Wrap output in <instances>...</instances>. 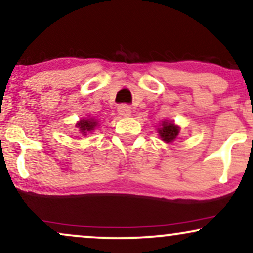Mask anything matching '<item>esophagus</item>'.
Listing matches in <instances>:
<instances>
[{
	"instance_id": "esophagus-1",
	"label": "esophagus",
	"mask_w": 253,
	"mask_h": 253,
	"mask_svg": "<svg viewBox=\"0 0 253 253\" xmlns=\"http://www.w3.org/2000/svg\"><path fill=\"white\" fill-rule=\"evenodd\" d=\"M118 113L121 115V117H128V115H130V107L127 106V104L119 106Z\"/></svg>"
}]
</instances>
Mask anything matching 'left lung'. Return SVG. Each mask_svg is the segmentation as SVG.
<instances>
[{
	"instance_id": "obj_1",
	"label": "left lung",
	"mask_w": 253,
	"mask_h": 253,
	"mask_svg": "<svg viewBox=\"0 0 253 253\" xmlns=\"http://www.w3.org/2000/svg\"><path fill=\"white\" fill-rule=\"evenodd\" d=\"M178 126H176L173 123H169V121H164L162 123V128L158 129L159 135H161L162 140L167 141V143H171L176 139L178 135Z\"/></svg>"
}]
</instances>
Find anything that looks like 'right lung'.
I'll return each instance as SVG.
<instances>
[{
	"instance_id": "1",
	"label": "right lung",
	"mask_w": 253,
	"mask_h": 253,
	"mask_svg": "<svg viewBox=\"0 0 253 253\" xmlns=\"http://www.w3.org/2000/svg\"><path fill=\"white\" fill-rule=\"evenodd\" d=\"M96 125H97V121L95 120V119H82L76 126L80 128L81 133H82L83 135H86V133L91 132V130L95 128Z\"/></svg>"
}]
</instances>
